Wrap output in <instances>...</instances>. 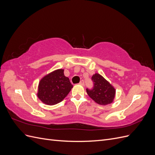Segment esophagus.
I'll list each match as a JSON object with an SVG mask.
<instances>
[{
  "mask_svg": "<svg viewBox=\"0 0 155 155\" xmlns=\"http://www.w3.org/2000/svg\"><path fill=\"white\" fill-rule=\"evenodd\" d=\"M84 83H84V81L83 80H81L80 82H79V85H84Z\"/></svg>",
  "mask_w": 155,
  "mask_h": 155,
  "instance_id": "esophagus-1",
  "label": "esophagus"
}]
</instances>
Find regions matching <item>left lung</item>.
<instances>
[{"label": "left lung", "instance_id": "left-lung-1", "mask_svg": "<svg viewBox=\"0 0 155 155\" xmlns=\"http://www.w3.org/2000/svg\"><path fill=\"white\" fill-rule=\"evenodd\" d=\"M92 79L94 88L92 90L87 89V93L96 104L107 105L114 101L116 89L111 84L100 74H94Z\"/></svg>", "mask_w": 155, "mask_h": 155}]
</instances>
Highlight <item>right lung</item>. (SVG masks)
I'll return each instance as SVG.
<instances>
[{
	"label": "right lung",
	"instance_id": "add662e5",
	"mask_svg": "<svg viewBox=\"0 0 155 155\" xmlns=\"http://www.w3.org/2000/svg\"><path fill=\"white\" fill-rule=\"evenodd\" d=\"M73 85L64 75V69L55 70L42 78L38 85L37 96L43 104L54 105L62 101Z\"/></svg>",
	"mask_w": 155,
	"mask_h": 155
}]
</instances>
